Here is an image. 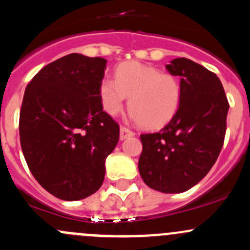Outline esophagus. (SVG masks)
Instances as JSON below:
<instances>
[{
	"instance_id": "esophagus-1",
	"label": "esophagus",
	"mask_w": 250,
	"mask_h": 250,
	"mask_svg": "<svg viewBox=\"0 0 250 250\" xmlns=\"http://www.w3.org/2000/svg\"><path fill=\"white\" fill-rule=\"evenodd\" d=\"M133 135H135V133L132 132L130 129H128L127 127H123V125H122V127L120 128V139L121 140L127 139V138L133 137Z\"/></svg>"
}]
</instances>
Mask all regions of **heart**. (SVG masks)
Wrapping results in <instances>:
<instances>
[{"mask_svg": "<svg viewBox=\"0 0 250 250\" xmlns=\"http://www.w3.org/2000/svg\"><path fill=\"white\" fill-rule=\"evenodd\" d=\"M103 106L111 116L123 110L129 98L133 118L145 128L156 129L167 125L178 112L181 102L179 81L156 67L127 62L116 70V78L105 77L100 84Z\"/></svg>", "mask_w": 250, "mask_h": 250, "instance_id": "1", "label": "heart"}]
</instances>
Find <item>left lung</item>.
<instances>
[{
    "mask_svg": "<svg viewBox=\"0 0 250 250\" xmlns=\"http://www.w3.org/2000/svg\"><path fill=\"white\" fill-rule=\"evenodd\" d=\"M166 67L180 76V106L160 132L140 135L138 168L148 188L179 193L200 183L218 160L230 105L220 80L202 65L176 58Z\"/></svg>",
    "mask_w": 250,
    "mask_h": 250,
    "instance_id": "obj_1",
    "label": "left lung"
}]
</instances>
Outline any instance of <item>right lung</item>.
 <instances>
[{"label": "right lung", "mask_w": 250, "mask_h": 250, "mask_svg": "<svg viewBox=\"0 0 250 250\" xmlns=\"http://www.w3.org/2000/svg\"><path fill=\"white\" fill-rule=\"evenodd\" d=\"M106 59L65 55L27 84L19 117L21 150L40 185L64 201L97 192L120 125L103 111Z\"/></svg>", "instance_id": "add662e5"}]
</instances>
